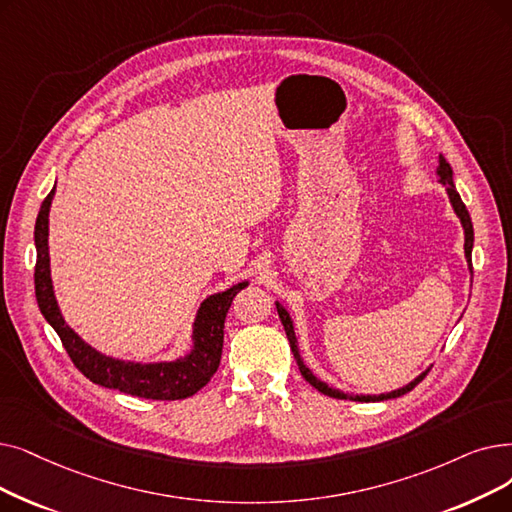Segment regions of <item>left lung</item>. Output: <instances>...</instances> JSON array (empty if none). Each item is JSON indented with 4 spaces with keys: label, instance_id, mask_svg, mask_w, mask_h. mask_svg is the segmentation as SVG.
<instances>
[{
    "label": "left lung",
    "instance_id": "obj_1",
    "mask_svg": "<svg viewBox=\"0 0 512 512\" xmlns=\"http://www.w3.org/2000/svg\"><path fill=\"white\" fill-rule=\"evenodd\" d=\"M437 175H439V182H441L443 186H446L448 196H450V203H452L456 215H458L460 221H462V228H464V255H466V261H469V270H471V274H473V257H471V255H473V240H475V234H473L471 215H469V211H466L460 194L456 192V186H454V180H452V167H450V163H448L446 159H443V157H439ZM276 309H278V316H280L282 326H284V330H286L288 343H291V349H293V355H295L297 366H299V370H301V374H303V379H305L311 387H316L320 393H324V395H328V397L351 399V402H383V399H393V397H399V395H406L408 391H412V389L429 374V370H425L422 374H418L410 385H406V387H402V389H395V391H391V393H381V395H351V393H343V391H339V389H332V387H328L326 383H322L320 379H316V376L311 374V370L303 364L301 355H299L297 337H295V328H293L291 316H288V311H286L280 303H276Z\"/></svg>",
    "mask_w": 512,
    "mask_h": 512
}]
</instances>
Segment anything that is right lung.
I'll return each mask as SVG.
<instances>
[{
    "instance_id": "right-lung-1",
    "label": "right lung",
    "mask_w": 512,
    "mask_h": 512,
    "mask_svg": "<svg viewBox=\"0 0 512 512\" xmlns=\"http://www.w3.org/2000/svg\"><path fill=\"white\" fill-rule=\"evenodd\" d=\"M54 190L41 203L35 221V297L43 318L58 332V337L69 353V358L83 376L106 389H117L144 399H186L201 391L219 368L221 347H224V322L234 297L247 282H238L224 293L207 297L194 320V347L182 360L159 364H136L115 358H106L100 351L79 339L77 332L64 322L50 278V253H48V215Z\"/></svg>"
}]
</instances>
